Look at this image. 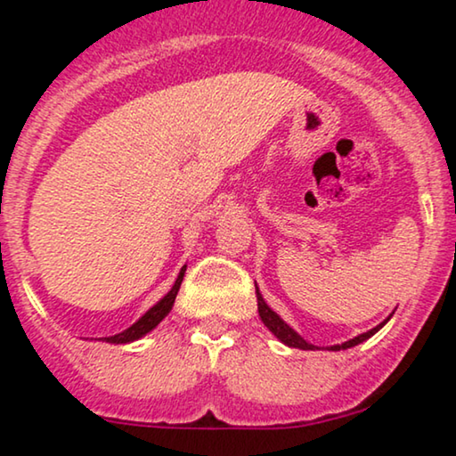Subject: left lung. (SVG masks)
<instances>
[{
    "instance_id": "8db88e82",
    "label": "left lung",
    "mask_w": 456,
    "mask_h": 456,
    "mask_svg": "<svg viewBox=\"0 0 456 456\" xmlns=\"http://www.w3.org/2000/svg\"><path fill=\"white\" fill-rule=\"evenodd\" d=\"M255 295H257V309H259V317H261V322L265 323L267 328H270V332L276 336V338H280L284 342V345H289V346H292V348H301V351H315V346L314 345H309L307 340H303L301 336H298L295 330H292L289 323H286L282 317H280L276 311H272L270 307H267V303L264 301V297H261V292H259V289L257 286H255ZM390 320V317H388ZM386 320V322H388ZM384 322V323H386ZM384 323H379V326H376L373 330H370V332H365V334H359V336H354L353 340H348V342H342V345H334V346H330V351H345V348H351V346H357L359 342H363V340H367L370 338V336H373L378 332L379 328L384 326Z\"/></svg>"
}]
</instances>
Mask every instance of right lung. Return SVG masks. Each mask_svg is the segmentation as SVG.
I'll use <instances>...</instances> for the list:
<instances>
[{
	"label": "right lung",
	"instance_id": "1",
	"mask_svg": "<svg viewBox=\"0 0 456 456\" xmlns=\"http://www.w3.org/2000/svg\"><path fill=\"white\" fill-rule=\"evenodd\" d=\"M184 272H186V265L183 267V270H180V273H178V278H176V282H174V286H172V290L167 292V295L161 298V301L158 303V305H153L151 309L147 311L145 315L141 317L139 322L136 323H133V326H130L128 330H124V332H120V334H114V336H105V342H111V345H126V342H133V340H136V338H141V336H145L147 332H151V330L158 326V323L164 320V317L170 314V309H172V305H174V301H176V295H178V290H180V284H183V278H184Z\"/></svg>",
	"mask_w": 456,
	"mask_h": 456
}]
</instances>
